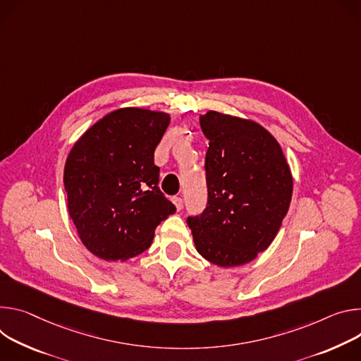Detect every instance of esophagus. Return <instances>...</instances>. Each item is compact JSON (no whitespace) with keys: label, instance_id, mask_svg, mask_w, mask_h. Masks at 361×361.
<instances>
[{"label":"esophagus","instance_id":"34e87169","mask_svg":"<svg viewBox=\"0 0 361 361\" xmlns=\"http://www.w3.org/2000/svg\"><path fill=\"white\" fill-rule=\"evenodd\" d=\"M172 202H173V205L176 207V209H178V211H180V209L183 208V201H182V197H179V196H173V197H172Z\"/></svg>","mask_w":361,"mask_h":361}]
</instances>
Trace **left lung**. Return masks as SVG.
Here are the masks:
<instances>
[{"label": "left lung", "instance_id": "1", "mask_svg": "<svg viewBox=\"0 0 361 361\" xmlns=\"http://www.w3.org/2000/svg\"><path fill=\"white\" fill-rule=\"evenodd\" d=\"M199 123L209 140L208 204L186 222L205 259L225 268L244 265L265 251L281 228L293 175L281 146L252 120L209 110Z\"/></svg>", "mask_w": 361, "mask_h": 361}]
</instances>
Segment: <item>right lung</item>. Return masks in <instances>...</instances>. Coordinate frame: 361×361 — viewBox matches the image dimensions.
<instances>
[{"instance_id":"1","label":"right lung","mask_w":361,"mask_h":361,"mask_svg":"<svg viewBox=\"0 0 361 361\" xmlns=\"http://www.w3.org/2000/svg\"><path fill=\"white\" fill-rule=\"evenodd\" d=\"M171 116L137 107L100 118L70 150L64 166L67 208L85 247L106 261L146 251L156 226L175 214L160 192L154 149Z\"/></svg>"}]
</instances>
